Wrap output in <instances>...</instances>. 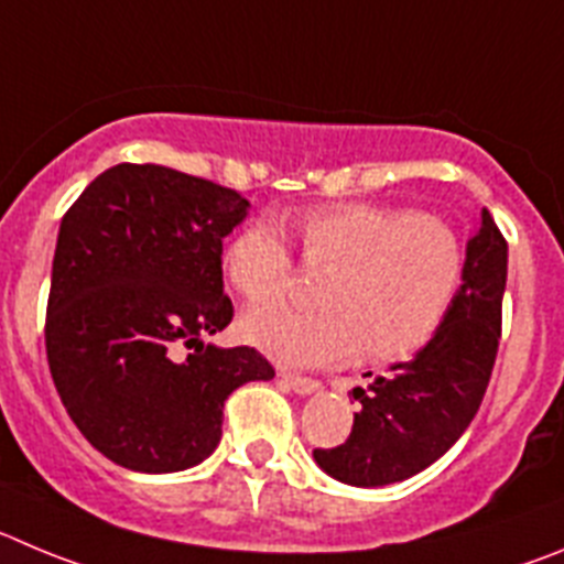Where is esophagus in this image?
I'll list each match as a JSON object with an SVG mask.
<instances>
[{"instance_id": "34e87169", "label": "esophagus", "mask_w": 564, "mask_h": 564, "mask_svg": "<svg viewBox=\"0 0 564 564\" xmlns=\"http://www.w3.org/2000/svg\"><path fill=\"white\" fill-rule=\"evenodd\" d=\"M278 379H281L289 390H294V393H301V395L314 393V390L319 388L317 379L301 377V373H289V370H281V373H278Z\"/></svg>"}]
</instances>
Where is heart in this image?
Listing matches in <instances>:
<instances>
[{
  "label": "heart",
  "instance_id": "heart-1",
  "mask_svg": "<svg viewBox=\"0 0 564 564\" xmlns=\"http://www.w3.org/2000/svg\"><path fill=\"white\" fill-rule=\"evenodd\" d=\"M308 267L328 270L317 308L263 306L241 332L286 365H332L362 354L395 362L419 354L453 314L466 283V247L455 227L410 207L343 202L294 219ZM232 289L250 303L283 297L294 261L270 221L245 227L225 250Z\"/></svg>",
  "mask_w": 564,
  "mask_h": 564
}]
</instances>
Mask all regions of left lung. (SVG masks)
Returning <instances> with one entry per match:
<instances>
[{"label":"left lung","instance_id":"obj_1","mask_svg":"<svg viewBox=\"0 0 564 564\" xmlns=\"http://www.w3.org/2000/svg\"><path fill=\"white\" fill-rule=\"evenodd\" d=\"M506 263L509 245L484 207L466 247L464 292L444 328L413 359L354 388L362 410L343 444L314 449L319 469L351 486H388L427 469L464 435L495 368Z\"/></svg>","mask_w":564,"mask_h":564}]
</instances>
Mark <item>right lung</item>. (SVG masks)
I'll list each match as a JSON object with an SVG mask.
<instances>
[{"label":"right lung","instance_id":"1","mask_svg":"<svg viewBox=\"0 0 564 564\" xmlns=\"http://www.w3.org/2000/svg\"><path fill=\"white\" fill-rule=\"evenodd\" d=\"M250 202L202 176L120 162L64 213L47 297V362L84 438L134 471L202 464L227 395L272 368L205 337L230 326L221 238Z\"/></svg>","mask_w":564,"mask_h":564}]
</instances>
